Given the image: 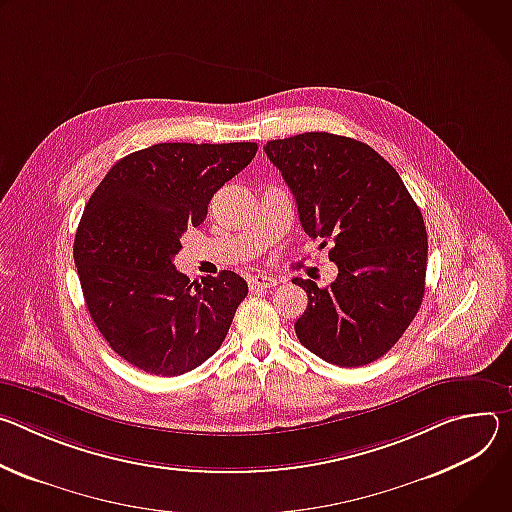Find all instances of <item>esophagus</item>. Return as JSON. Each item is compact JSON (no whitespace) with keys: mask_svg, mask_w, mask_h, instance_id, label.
I'll return each mask as SVG.
<instances>
[{"mask_svg":"<svg viewBox=\"0 0 512 512\" xmlns=\"http://www.w3.org/2000/svg\"><path fill=\"white\" fill-rule=\"evenodd\" d=\"M276 285V280L272 276H264V274H254L248 278V287L250 291H262V289H270Z\"/></svg>","mask_w":512,"mask_h":512,"instance_id":"obj_1","label":"esophagus"}]
</instances>
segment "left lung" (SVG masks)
Here are the masks:
<instances>
[{
  "label": "left lung",
  "instance_id": "8db88e82",
  "mask_svg": "<svg viewBox=\"0 0 512 512\" xmlns=\"http://www.w3.org/2000/svg\"><path fill=\"white\" fill-rule=\"evenodd\" d=\"M297 199L307 236L333 242L337 276L319 289L293 278L309 305L297 319L299 342L342 368L384 356L415 319L427 270L421 209L399 173L368 144L305 132L264 146Z\"/></svg>",
  "mask_w": 512,
  "mask_h": 512
}]
</instances>
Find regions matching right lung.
<instances>
[{"instance_id":"1","label":"right lung","mask_w":512,"mask_h":512,"mask_svg":"<svg viewBox=\"0 0 512 512\" xmlns=\"http://www.w3.org/2000/svg\"><path fill=\"white\" fill-rule=\"evenodd\" d=\"M256 150V142L154 144L118 160L93 191L73 256L95 327L128 364L179 376L219 350L246 280L221 270L189 282L173 258Z\"/></svg>"}]
</instances>
